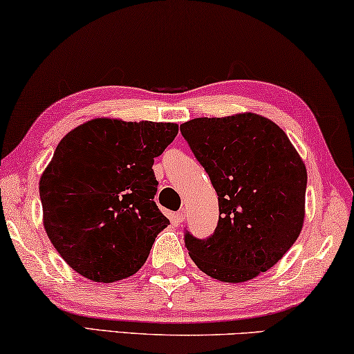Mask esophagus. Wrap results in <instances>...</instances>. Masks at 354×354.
<instances>
[{
	"label": "esophagus",
	"mask_w": 354,
	"mask_h": 354,
	"mask_svg": "<svg viewBox=\"0 0 354 354\" xmlns=\"http://www.w3.org/2000/svg\"><path fill=\"white\" fill-rule=\"evenodd\" d=\"M184 217H186V211L181 209V211H178V212H176L175 217H173V218H175V223H178V225H179V223H183Z\"/></svg>",
	"instance_id": "obj_1"
}]
</instances>
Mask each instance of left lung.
Here are the masks:
<instances>
[{"mask_svg": "<svg viewBox=\"0 0 354 354\" xmlns=\"http://www.w3.org/2000/svg\"><path fill=\"white\" fill-rule=\"evenodd\" d=\"M179 129L218 198L214 233L206 239L184 233L190 258L222 282L266 272L304 223V162L276 122L255 113L195 118Z\"/></svg>", "mask_w": 354, "mask_h": 354, "instance_id": "left-lung-1", "label": "left lung"}]
</instances>
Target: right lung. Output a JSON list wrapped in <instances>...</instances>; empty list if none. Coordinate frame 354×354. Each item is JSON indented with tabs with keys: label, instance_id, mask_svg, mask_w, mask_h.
<instances>
[{
	"label": "right lung",
	"instance_id": "obj_1",
	"mask_svg": "<svg viewBox=\"0 0 354 354\" xmlns=\"http://www.w3.org/2000/svg\"><path fill=\"white\" fill-rule=\"evenodd\" d=\"M178 136L175 122L97 118L61 140L39 181L44 227L74 271L116 282L145 265L170 221L154 201V159Z\"/></svg>",
	"mask_w": 354,
	"mask_h": 354
}]
</instances>
